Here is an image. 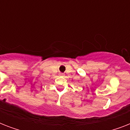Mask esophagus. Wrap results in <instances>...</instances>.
<instances>
[{"mask_svg": "<svg viewBox=\"0 0 130 130\" xmlns=\"http://www.w3.org/2000/svg\"><path fill=\"white\" fill-rule=\"evenodd\" d=\"M59 75H60V76H63V75H64V74H63V73H60Z\"/></svg>", "mask_w": 130, "mask_h": 130, "instance_id": "1", "label": "esophagus"}]
</instances>
